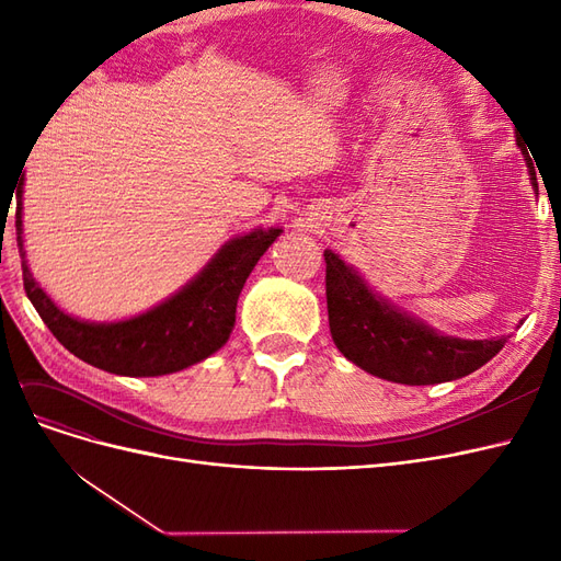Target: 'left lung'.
<instances>
[{
    "mask_svg": "<svg viewBox=\"0 0 561 561\" xmlns=\"http://www.w3.org/2000/svg\"><path fill=\"white\" fill-rule=\"evenodd\" d=\"M328 262V316L336 348L351 363L379 379L428 386L461 379L491 358L489 346H449L416 339V332L402 328L388 311L375 307L363 287L351 278L344 264L325 252Z\"/></svg>",
    "mask_w": 561,
    "mask_h": 561,
    "instance_id": "obj_1",
    "label": "left lung"
}]
</instances>
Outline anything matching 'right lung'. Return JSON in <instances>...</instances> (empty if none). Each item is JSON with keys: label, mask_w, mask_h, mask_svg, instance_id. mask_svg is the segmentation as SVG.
Listing matches in <instances>:
<instances>
[{"label": "right lung", "mask_w": 561, "mask_h": 561, "mask_svg": "<svg viewBox=\"0 0 561 561\" xmlns=\"http://www.w3.org/2000/svg\"><path fill=\"white\" fill-rule=\"evenodd\" d=\"M274 239L252 231L236 248L231 241L203 271L201 283L184 287L151 316L116 325H81L62 316L30 278L25 290L58 342L83 363L112 375L161 377L206 360L227 344L245 278Z\"/></svg>", "instance_id": "1"}]
</instances>
